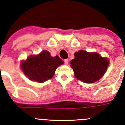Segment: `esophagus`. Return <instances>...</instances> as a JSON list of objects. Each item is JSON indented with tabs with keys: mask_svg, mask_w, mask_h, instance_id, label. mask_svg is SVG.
Returning <instances> with one entry per match:
<instances>
[{
	"mask_svg": "<svg viewBox=\"0 0 125 125\" xmlns=\"http://www.w3.org/2000/svg\"><path fill=\"white\" fill-rule=\"evenodd\" d=\"M64 63H65V65H68V59H65V60H64Z\"/></svg>",
	"mask_w": 125,
	"mask_h": 125,
	"instance_id": "1",
	"label": "esophagus"
}]
</instances>
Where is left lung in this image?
<instances>
[{"label": "left lung", "instance_id": "1", "mask_svg": "<svg viewBox=\"0 0 125 125\" xmlns=\"http://www.w3.org/2000/svg\"><path fill=\"white\" fill-rule=\"evenodd\" d=\"M75 58L70 61L76 78L86 83H91L100 79L109 65L106 58L96 52L89 53L80 50L74 54Z\"/></svg>", "mask_w": 125, "mask_h": 125}]
</instances>
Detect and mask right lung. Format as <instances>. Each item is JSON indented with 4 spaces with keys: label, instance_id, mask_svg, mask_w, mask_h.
Instances as JSON below:
<instances>
[{
    "label": "right lung",
    "instance_id": "obj_1",
    "mask_svg": "<svg viewBox=\"0 0 125 125\" xmlns=\"http://www.w3.org/2000/svg\"><path fill=\"white\" fill-rule=\"evenodd\" d=\"M63 62L58 56L52 57L49 52L43 50L37 55H30L22 62L21 68L30 80L43 83L53 77L58 66Z\"/></svg>",
    "mask_w": 125,
    "mask_h": 125
}]
</instances>
